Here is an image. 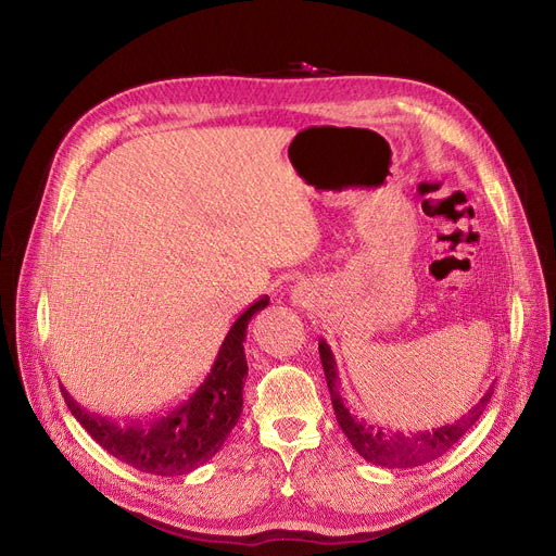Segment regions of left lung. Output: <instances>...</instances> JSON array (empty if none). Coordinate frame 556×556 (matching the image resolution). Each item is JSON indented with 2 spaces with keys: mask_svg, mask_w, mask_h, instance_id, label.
<instances>
[{
  "mask_svg": "<svg viewBox=\"0 0 556 556\" xmlns=\"http://www.w3.org/2000/svg\"><path fill=\"white\" fill-rule=\"evenodd\" d=\"M319 357H321V366H324L326 384L330 391L332 409H336V418H338L342 431L346 433L349 442L364 460L380 465V467H389V469L420 467V465H427V463L440 458L442 454H447L456 445V442L473 427V422L483 416L485 406L494 393V389H490L465 416H460L452 425L438 427L431 431H418V433L391 431L371 420L359 418L357 414H351L346 409L344 400L340 395L336 359H332V353L324 340H319Z\"/></svg>",
  "mask_w": 556,
  "mask_h": 556,
  "instance_id": "left-lung-1",
  "label": "left lung"
}]
</instances>
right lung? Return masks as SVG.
<instances>
[{
    "instance_id": "obj_1",
    "label": "right lung",
    "mask_w": 556,
    "mask_h": 556,
    "mask_svg": "<svg viewBox=\"0 0 556 556\" xmlns=\"http://www.w3.org/2000/svg\"><path fill=\"white\" fill-rule=\"evenodd\" d=\"M268 294L248 306L220 344L201 384L180 402L150 420L116 422L80 409L62 389L71 414L111 456L156 476H180L210 460L239 422L248 362L245 328L256 311L268 306Z\"/></svg>"
}]
</instances>
